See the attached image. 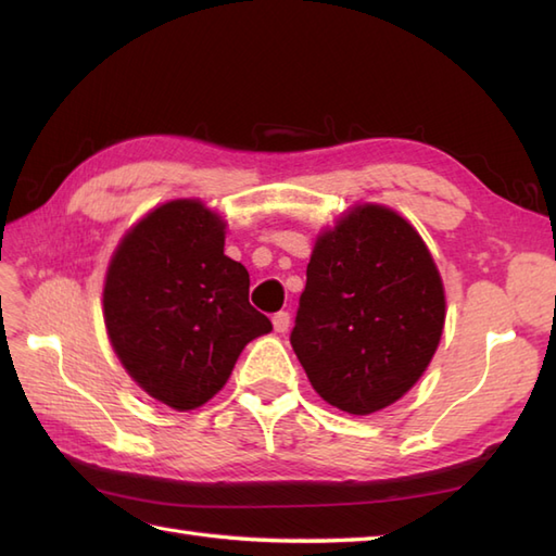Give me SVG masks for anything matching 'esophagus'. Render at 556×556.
Segmentation results:
<instances>
[{
	"mask_svg": "<svg viewBox=\"0 0 556 556\" xmlns=\"http://www.w3.org/2000/svg\"><path fill=\"white\" fill-rule=\"evenodd\" d=\"M271 325H275V332L285 334L291 325V315L287 311H279V313H275V317H271Z\"/></svg>",
	"mask_w": 556,
	"mask_h": 556,
	"instance_id": "1",
	"label": "esophagus"
}]
</instances>
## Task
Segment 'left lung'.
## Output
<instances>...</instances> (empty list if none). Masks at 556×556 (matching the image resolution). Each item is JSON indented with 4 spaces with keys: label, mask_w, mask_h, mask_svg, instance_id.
I'll use <instances>...</instances> for the list:
<instances>
[{
    "label": "left lung",
    "mask_w": 556,
    "mask_h": 556,
    "mask_svg": "<svg viewBox=\"0 0 556 556\" xmlns=\"http://www.w3.org/2000/svg\"><path fill=\"white\" fill-rule=\"evenodd\" d=\"M291 346L313 389L351 416L392 406L440 346L446 301L428 245L384 205L317 236Z\"/></svg>",
    "instance_id": "8db88e82"
}]
</instances>
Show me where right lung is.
I'll return each mask as SVG.
<instances>
[{"label":"right lung","instance_id":"obj_1","mask_svg":"<svg viewBox=\"0 0 556 556\" xmlns=\"http://www.w3.org/2000/svg\"><path fill=\"white\" fill-rule=\"evenodd\" d=\"M227 222L193 198L134 224L104 277L112 349L131 380L174 410H193L227 384L248 341L271 323L248 303V269L224 255Z\"/></svg>","mask_w":556,"mask_h":556}]
</instances>
